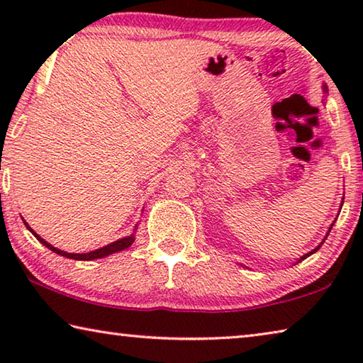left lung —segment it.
Returning <instances> with one entry per match:
<instances>
[{"instance_id":"left-lung-1","label":"left lung","mask_w":363,"mask_h":363,"mask_svg":"<svg viewBox=\"0 0 363 363\" xmlns=\"http://www.w3.org/2000/svg\"><path fill=\"white\" fill-rule=\"evenodd\" d=\"M331 227H333V224H331ZM331 227H330V230H331ZM330 230H328V233H330ZM325 240H327V237H325ZM325 240H323V242H325ZM323 242H322V243H320V245H318V247H317V248H315V250H314V251H309V253H307V255H304V256H303V257H301V259H306V257H307V256H311V255H312V253H315V251H317V250H318V248H320V247H322V245H323Z\"/></svg>"}]
</instances>
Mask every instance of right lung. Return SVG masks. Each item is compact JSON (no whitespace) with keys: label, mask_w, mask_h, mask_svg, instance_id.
I'll return each mask as SVG.
<instances>
[{"label":"right lung","mask_w":363,"mask_h":363,"mask_svg":"<svg viewBox=\"0 0 363 363\" xmlns=\"http://www.w3.org/2000/svg\"><path fill=\"white\" fill-rule=\"evenodd\" d=\"M26 223V220H23ZM27 229L33 233V235L38 238V240L45 245V247H48L51 251H54V253H57L60 256H65V257H70V259H79V261H93V259H99V257H104V256H108L112 253H116V251H121L125 250L128 247H131V245L134 243V237H125V238H120V240H116L113 243L107 245V247H102L99 250H94V251H89V253H83V255H75V253H67V251H62V250H57L54 248L52 245H49L48 242L43 240V238L38 235V233H35V230L32 229V227H28V224L26 223Z\"/></svg>","instance_id":"right-lung-1"}]
</instances>
